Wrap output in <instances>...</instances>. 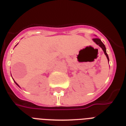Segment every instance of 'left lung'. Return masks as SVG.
Segmentation results:
<instances>
[{
  "mask_svg": "<svg viewBox=\"0 0 126 126\" xmlns=\"http://www.w3.org/2000/svg\"><path fill=\"white\" fill-rule=\"evenodd\" d=\"M93 41H94L96 44H97L99 46L101 47L102 49H103V51H104V53H105V55H106V57L108 59V62H109V56H108L107 53V51H106V47L104 45V44L101 42V40H100L99 38H94L93 39Z\"/></svg>",
  "mask_w": 126,
  "mask_h": 126,
  "instance_id": "obj_1",
  "label": "left lung"
}]
</instances>
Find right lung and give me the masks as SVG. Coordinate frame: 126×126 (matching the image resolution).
Returning <instances> with one entry per match:
<instances>
[{
  "label": "right lung",
  "mask_w": 126,
  "mask_h": 126,
  "mask_svg": "<svg viewBox=\"0 0 126 126\" xmlns=\"http://www.w3.org/2000/svg\"><path fill=\"white\" fill-rule=\"evenodd\" d=\"M16 46H17V45H16ZM15 83H16V84H17V86H19V85H18V84H17V83H16V82H15Z\"/></svg>",
  "instance_id": "add662e5"
}]
</instances>
